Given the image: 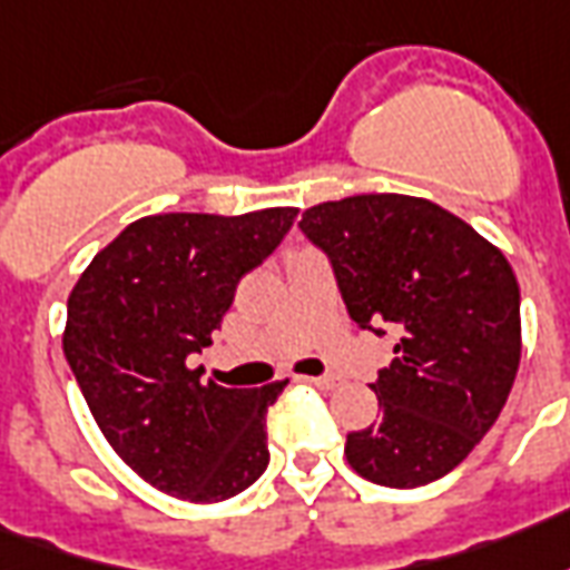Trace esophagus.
<instances>
[{
    "label": "esophagus",
    "mask_w": 570,
    "mask_h": 570,
    "mask_svg": "<svg viewBox=\"0 0 570 570\" xmlns=\"http://www.w3.org/2000/svg\"><path fill=\"white\" fill-rule=\"evenodd\" d=\"M303 382H309V385H315V389H336L340 385V380L336 376H301Z\"/></svg>",
    "instance_id": "obj_1"
}]
</instances>
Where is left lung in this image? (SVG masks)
Masks as SVG:
<instances>
[{
    "label": "left lung",
    "mask_w": 570,
    "mask_h": 570,
    "mask_svg": "<svg viewBox=\"0 0 570 570\" xmlns=\"http://www.w3.org/2000/svg\"><path fill=\"white\" fill-rule=\"evenodd\" d=\"M301 230L331 261L348 318L397 336L371 382L380 419L348 434V464L392 489L446 476L495 425L517 380L513 267L459 215L406 194L318 203Z\"/></svg>",
    "instance_id": "1"
}]
</instances>
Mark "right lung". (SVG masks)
Masks as SVG:
<instances>
[{"label": "right lung", "instance_id": "1", "mask_svg": "<svg viewBox=\"0 0 570 570\" xmlns=\"http://www.w3.org/2000/svg\"><path fill=\"white\" fill-rule=\"evenodd\" d=\"M297 209L169 212L124 227L75 282L63 352L111 450L166 495L212 504L267 471L264 389L203 382L190 358L212 346L234 291L264 264Z\"/></svg>", "mask_w": 570, "mask_h": 570}]
</instances>
